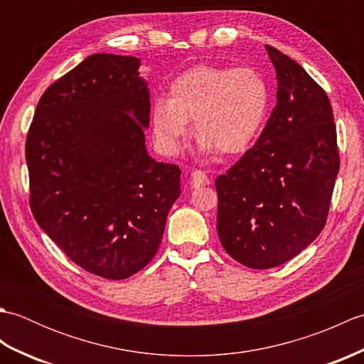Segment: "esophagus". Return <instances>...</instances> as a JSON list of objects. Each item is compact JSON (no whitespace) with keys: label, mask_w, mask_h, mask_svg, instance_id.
Listing matches in <instances>:
<instances>
[{"label":"esophagus","mask_w":364,"mask_h":364,"mask_svg":"<svg viewBox=\"0 0 364 364\" xmlns=\"http://www.w3.org/2000/svg\"><path fill=\"white\" fill-rule=\"evenodd\" d=\"M210 184V178L203 172V170H194L191 173V186L192 188H200V186H208Z\"/></svg>","instance_id":"1"}]
</instances>
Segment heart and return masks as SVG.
<instances>
[{
    "label": "heart",
    "instance_id": "obj_1",
    "mask_svg": "<svg viewBox=\"0 0 364 364\" xmlns=\"http://www.w3.org/2000/svg\"><path fill=\"white\" fill-rule=\"evenodd\" d=\"M270 107V86L253 67L200 64L176 76L168 98L151 103L150 127L159 149L175 154L191 131L205 154L247 151L264 127Z\"/></svg>",
    "mask_w": 364,
    "mask_h": 364
}]
</instances>
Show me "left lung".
Returning a JSON list of instances; mask_svg holds the SVG:
<instances>
[{"label":"left lung","mask_w":364,"mask_h":364,"mask_svg":"<svg viewBox=\"0 0 364 364\" xmlns=\"http://www.w3.org/2000/svg\"><path fill=\"white\" fill-rule=\"evenodd\" d=\"M266 50L277 72V105L252 149L215 178L220 244L250 269L280 266L319 236L339 172L326 90L296 60Z\"/></svg>","instance_id":"8db88e82"}]
</instances>
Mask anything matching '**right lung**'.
<instances>
[{"label":"right lung","mask_w":364,"mask_h":364,"mask_svg":"<svg viewBox=\"0 0 364 364\" xmlns=\"http://www.w3.org/2000/svg\"><path fill=\"white\" fill-rule=\"evenodd\" d=\"M141 60L97 53L43 92L26 136L29 206L75 264L123 280L156 255L181 170L145 150Z\"/></svg>","instance_id":"obj_1"}]
</instances>
